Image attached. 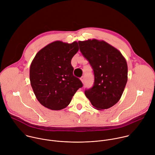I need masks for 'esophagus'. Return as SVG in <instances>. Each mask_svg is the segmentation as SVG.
<instances>
[{
  "label": "esophagus",
  "mask_w": 155,
  "mask_h": 155,
  "mask_svg": "<svg viewBox=\"0 0 155 155\" xmlns=\"http://www.w3.org/2000/svg\"><path fill=\"white\" fill-rule=\"evenodd\" d=\"M80 80H81V81L83 83H84V77H81L80 78Z\"/></svg>",
  "instance_id": "obj_1"
}]
</instances>
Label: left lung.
<instances>
[{"label": "left lung", "instance_id": "obj_1", "mask_svg": "<svg viewBox=\"0 0 155 155\" xmlns=\"http://www.w3.org/2000/svg\"><path fill=\"white\" fill-rule=\"evenodd\" d=\"M80 50L93 69L94 83L84 94L94 108L112 107L120 99L127 81V65L121 52L104 40L78 41Z\"/></svg>", "mask_w": 155, "mask_h": 155}]
</instances>
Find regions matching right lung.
<instances>
[{"mask_svg": "<svg viewBox=\"0 0 155 155\" xmlns=\"http://www.w3.org/2000/svg\"><path fill=\"white\" fill-rule=\"evenodd\" d=\"M79 50L75 41H53L35 55L30 66V81L38 102L52 110L67 107L83 84L73 75L71 59Z\"/></svg>", "mask_w": 155, "mask_h": 155, "instance_id": "obj_1", "label": "right lung"}]
</instances>
